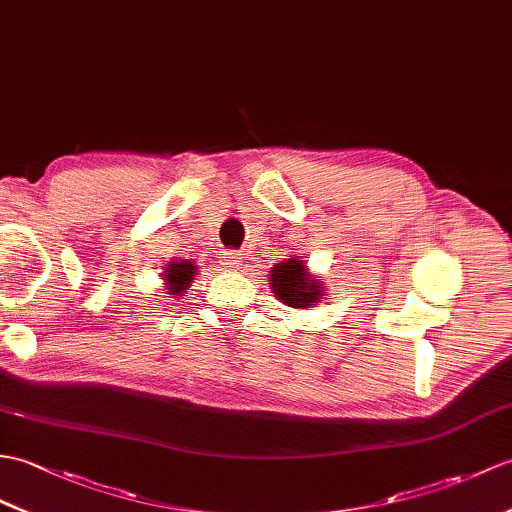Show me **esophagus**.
<instances>
[{"label": "esophagus", "mask_w": 512, "mask_h": 512, "mask_svg": "<svg viewBox=\"0 0 512 512\" xmlns=\"http://www.w3.org/2000/svg\"><path fill=\"white\" fill-rule=\"evenodd\" d=\"M220 264H222V268H224V270H237V268L242 266V257H240V253H235V251H227V253L222 255Z\"/></svg>", "instance_id": "1"}]
</instances>
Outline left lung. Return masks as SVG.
I'll return each mask as SVG.
<instances>
[{"mask_svg":"<svg viewBox=\"0 0 512 512\" xmlns=\"http://www.w3.org/2000/svg\"><path fill=\"white\" fill-rule=\"evenodd\" d=\"M268 277L272 294L283 305L294 307V310H307V307L320 303L325 296V283H320V279L312 275L301 257L292 255L290 259L279 261V264L272 266Z\"/></svg>","mask_w":512,"mask_h":512,"instance_id":"1","label":"left lung"}]
</instances>
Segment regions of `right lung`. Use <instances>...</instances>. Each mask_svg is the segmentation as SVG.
Returning a JSON list of instances; mask_svg holds the SVG:
<instances>
[{"label":"right lung","instance_id":"right-lung-1","mask_svg":"<svg viewBox=\"0 0 512 512\" xmlns=\"http://www.w3.org/2000/svg\"><path fill=\"white\" fill-rule=\"evenodd\" d=\"M198 275V266L194 264V261L189 259H172L170 264L163 266V288L168 290V294H174V299H178V296H183L189 285H192L194 277Z\"/></svg>","mask_w":512,"mask_h":512}]
</instances>
